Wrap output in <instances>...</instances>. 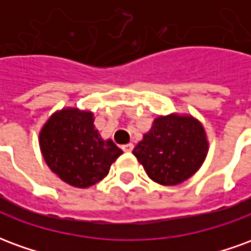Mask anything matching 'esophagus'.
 I'll list each match as a JSON object with an SVG mask.
<instances>
[{"label":"esophagus","instance_id":"esophagus-1","mask_svg":"<svg viewBox=\"0 0 251 251\" xmlns=\"http://www.w3.org/2000/svg\"><path fill=\"white\" fill-rule=\"evenodd\" d=\"M122 151L124 152H131L133 151V148H134V145L133 144H126V145H122Z\"/></svg>","mask_w":251,"mask_h":251}]
</instances>
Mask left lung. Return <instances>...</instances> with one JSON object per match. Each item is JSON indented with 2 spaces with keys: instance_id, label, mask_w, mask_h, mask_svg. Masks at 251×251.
<instances>
[{
  "instance_id": "obj_1",
  "label": "left lung",
  "mask_w": 251,
  "mask_h": 251,
  "mask_svg": "<svg viewBox=\"0 0 251 251\" xmlns=\"http://www.w3.org/2000/svg\"><path fill=\"white\" fill-rule=\"evenodd\" d=\"M208 151L205 131L189 115L157 117L133 154L148 176L163 185H176L201 167Z\"/></svg>"
}]
</instances>
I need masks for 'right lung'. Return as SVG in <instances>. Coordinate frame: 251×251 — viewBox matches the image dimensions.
<instances>
[{
  "label": "right lung",
  "mask_w": 251,
  "mask_h": 251,
  "mask_svg": "<svg viewBox=\"0 0 251 251\" xmlns=\"http://www.w3.org/2000/svg\"><path fill=\"white\" fill-rule=\"evenodd\" d=\"M40 149L47 165L67 184L87 188L109 174L122 151L111 140H102L93 113L63 109L40 131Z\"/></svg>",
  "instance_id": "1"
}]
</instances>
